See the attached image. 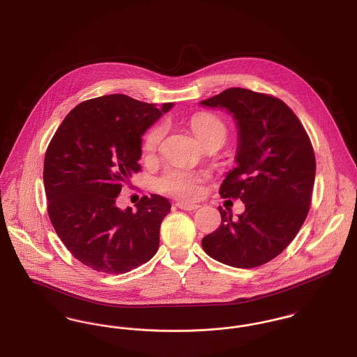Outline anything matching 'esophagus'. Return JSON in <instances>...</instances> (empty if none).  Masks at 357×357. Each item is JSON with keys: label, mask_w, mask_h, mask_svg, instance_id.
I'll list each match as a JSON object with an SVG mask.
<instances>
[{"label": "esophagus", "mask_w": 357, "mask_h": 357, "mask_svg": "<svg viewBox=\"0 0 357 357\" xmlns=\"http://www.w3.org/2000/svg\"><path fill=\"white\" fill-rule=\"evenodd\" d=\"M176 206H178L179 209L188 210V211H190V210H197L199 208V205H195V204H186V202H178V204H176Z\"/></svg>", "instance_id": "1"}]
</instances>
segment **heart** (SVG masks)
<instances>
[{
  "mask_svg": "<svg viewBox=\"0 0 357 357\" xmlns=\"http://www.w3.org/2000/svg\"><path fill=\"white\" fill-rule=\"evenodd\" d=\"M190 128L197 139L205 144L210 140H220L224 143L228 128L225 123L214 113L198 112L189 120ZM166 128L163 124L153 126L143 137V149L148 155H152L160 146ZM205 181V174L195 172L185 168H167L158 179V189L176 198L190 201L195 199L201 194V185Z\"/></svg>",
  "mask_w": 357,
  "mask_h": 357,
  "instance_id": "b5f03b06",
  "label": "heart"
}]
</instances>
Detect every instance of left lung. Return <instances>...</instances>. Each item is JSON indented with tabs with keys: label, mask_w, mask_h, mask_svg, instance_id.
<instances>
[{
	"label": "left lung",
	"mask_w": 357,
	"mask_h": 357,
	"mask_svg": "<svg viewBox=\"0 0 357 357\" xmlns=\"http://www.w3.org/2000/svg\"><path fill=\"white\" fill-rule=\"evenodd\" d=\"M201 104L225 107L237 121V167L220 195L245 204L236 220L218 208L221 224L202 238V248L231 267H259L286 250L307 217L314 149L293 110L270 94L231 87Z\"/></svg>",
	"instance_id": "8db88e82"
}]
</instances>
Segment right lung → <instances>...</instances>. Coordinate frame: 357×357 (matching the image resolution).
I'll return each mask as SVG.
<instances>
[{"label": "right lung", "mask_w": 357, "mask_h": 357, "mask_svg": "<svg viewBox=\"0 0 357 357\" xmlns=\"http://www.w3.org/2000/svg\"><path fill=\"white\" fill-rule=\"evenodd\" d=\"M171 107L126 94L91 98L66 116L48 144L43 179L51 224L70 253L98 273H129L159 248L168 199L144 195L136 211L116 199L142 169L143 133Z\"/></svg>", "instance_id": "add662e5"}]
</instances>
